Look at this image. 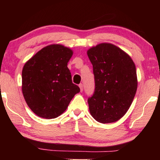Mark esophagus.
I'll return each instance as SVG.
<instances>
[{
    "label": "esophagus",
    "mask_w": 160,
    "mask_h": 160,
    "mask_svg": "<svg viewBox=\"0 0 160 160\" xmlns=\"http://www.w3.org/2000/svg\"><path fill=\"white\" fill-rule=\"evenodd\" d=\"M79 87H80L81 92H82L83 91V89H84V85H83V84H79Z\"/></svg>",
    "instance_id": "34e87169"
}]
</instances>
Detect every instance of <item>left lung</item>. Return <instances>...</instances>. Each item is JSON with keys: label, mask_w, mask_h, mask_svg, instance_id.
<instances>
[{"label": "left lung", "mask_w": 160, "mask_h": 160, "mask_svg": "<svg viewBox=\"0 0 160 160\" xmlns=\"http://www.w3.org/2000/svg\"><path fill=\"white\" fill-rule=\"evenodd\" d=\"M95 92L87 100L89 112L100 123L117 122L125 114L136 93V68L128 54L111 43L92 47Z\"/></svg>", "instance_id": "1"}]
</instances>
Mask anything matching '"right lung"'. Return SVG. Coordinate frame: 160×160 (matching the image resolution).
Returning a JSON list of instances; mask_svg holds the SVG:
<instances>
[{"instance_id": "right-lung-1", "label": "right lung", "mask_w": 160, "mask_h": 160, "mask_svg": "<svg viewBox=\"0 0 160 160\" xmlns=\"http://www.w3.org/2000/svg\"><path fill=\"white\" fill-rule=\"evenodd\" d=\"M72 55L73 51L69 48L52 44L41 49L24 65V98L38 117L49 119L59 117L80 92L79 87L72 82L67 67Z\"/></svg>"}]
</instances>
